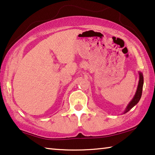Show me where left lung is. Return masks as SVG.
I'll return each mask as SVG.
<instances>
[{"label": "left lung", "mask_w": 155, "mask_h": 155, "mask_svg": "<svg viewBox=\"0 0 155 155\" xmlns=\"http://www.w3.org/2000/svg\"><path fill=\"white\" fill-rule=\"evenodd\" d=\"M138 74H139V81H138V84L137 86V91L136 93L132 98V100L130 101V102L128 104V105L127 106L125 110H124L123 114H126L129 110H130L135 105H137L138 101L140 100L142 95V91H143V76L142 72L138 71Z\"/></svg>", "instance_id": "8db88e82"}]
</instances>
